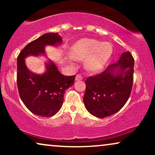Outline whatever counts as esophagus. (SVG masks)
I'll use <instances>...</instances> for the list:
<instances>
[{
	"label": "esophagus",
	"instance_id": "1",
	"mask_svg": "<svg viewBox=\"0 0 155 155\" xmlns=\"http://www.w3.org/2000/svg\"><path fill=\"white\" fill-rule=\"evenodd\" d=\"M82 79V76L80 75H79V74H78V75H77L75 76V80H81Z\"/></svg>",
	"mask_w": 155,
	"mask_h": 155
}]
</instances>
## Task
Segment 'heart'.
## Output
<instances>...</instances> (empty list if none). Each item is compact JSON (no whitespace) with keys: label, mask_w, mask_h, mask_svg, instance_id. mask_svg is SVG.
Returning a JSON list of instances; mask_svg holds the SVG:
<instances>
[{"label":"heart","mask_w":155,"mask_h":155,"mask_svg":"<svg viewBox=\"0 0 155 155\" xmlns=\"http://www.w3.org/2000/svg\"><path fill=\"white\" fill-rule=\"evenodd\" d=\"M111 54V44L84 38L74 44L69 58L76 60L85 58L84 62L85 68L90 72H96L104 66Z\"/></svg>","instance_id":"1"}]
</instances>
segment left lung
Segmentation results:
<instances>
[{"mask_svg": "<svg viewBox=\"0 0 155 155\" xmlns=\"http://www.w3.org/2000/svg\"><path fill=\"white\" fill-rule=\"evenodd\" d=\"M134 59L129 51L120 56L116 63L104 71L87 78L83 101L86 109L97 118L118 112L130 95L133 82Z\"/></svg>", "mask_w": 155, "mask_h": 155, "instance_id": "1", "label": "left lung"}]
</instances>
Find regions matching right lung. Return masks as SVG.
I'll return each instance as SVG.
<instances>
[{
    "label": "right lung",
    "instance_id": "add662e5",
    "mask_svg": "<svg viewBox=\"0 0 155 155\" xmlns=\"http://www.w3.org/2000/svg\"><path fill=\"white\" fill-rule=\"evenodd\" d=\"M63 42L58 33H46L27 44L18 57L17 82L19 94L24 104L35 115L51 117L58 112L63 103L65 90L73 85L75 75L61 74L56 65L48 59L43 74L27 68L25 58L33 56H46V46H58Z\"/></svg>",
    "mask_w": 155,
    "mask_h": 155
}]
</instances>
